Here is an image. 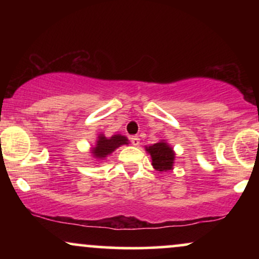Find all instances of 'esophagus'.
Here are the masks:
<instances>
[{
    "instance_id": "34e87169",
    "label": "esophagus",
    "mask_w": 259,
    "mask_h": 259,
    "mask_svg": "<svg viewBox=\"0 0 259 259\" xmlns=\"http://www.w3.org/2000/svg\"><path fill=\"white\" fill-rule=\"evenodd\" d=\"M130 141H132V144L134 145V146H139L140 145V139L138 138V136H132V138H130Z\"/></svg>"
}]
</instances>
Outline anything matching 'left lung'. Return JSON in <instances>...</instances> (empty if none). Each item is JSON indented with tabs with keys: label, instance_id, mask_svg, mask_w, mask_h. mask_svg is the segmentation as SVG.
Returning <instances> with one entry per match:
<instances>
[{
	"label": "left lung",
	"instance_id": "8db88e82",
	"mask_svg": "<svg viewBox=\"0 0 259 259\" xmlns=\"http://www.w3.org/2000/svg\"><path fill=\"white\" fill-rule=\"evenodd\" d=\"M146 151L150 153L152 159V165L157 171H167L173 170L175 153L167 142L163 141L157 142L152 146L146 147Z\"/></svg>",
	"mask_w": 259,
	"mask_h": 259
}]
</instances>
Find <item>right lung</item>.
Here are the masks:
<instances>
[{"label":"right lung","mask_w":259,"mask_h":259,"mask_svg":"<svg viewBox=\"0 0 259 259\" xmlns=\"http://www.w3.org/2000/svg\"><path fill=\"white\" fill-rule=\"evenodd\" d=\"M129 140L125 136L120 135H113L112 138H106L103 134H100L99 138H97L96 145L95 147L91 148V153L94 154V157L96 159H103L106 158L108 154H111L115 148H118L121 145H127Z\"/></svg>","instance_id":"right-lung-1"}]
</instances>
